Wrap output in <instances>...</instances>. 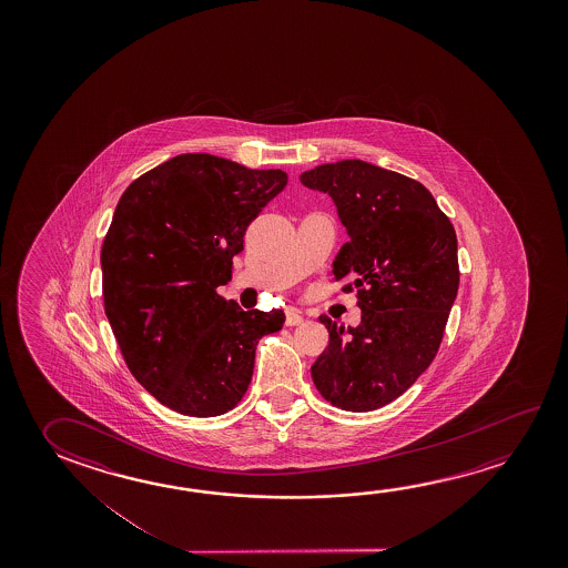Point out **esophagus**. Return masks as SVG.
Instances as JSON below:
<instances>
[{
    "label": "esophagus",
    "instance_id": "1",
    "mask_svg": "<svg viewBox=\"0 0 568 568\" xmlns=\"http://www.w3.org/2000/svg\"><path fill=\"white\" fill-rule=\"evenodd\" d=\"M303 323V315L298 313L297 308H287L285 311V325L297 326Z\"/></svg>",
    "mask_w": 568,
    "mask_h": 568
}]
</instances>
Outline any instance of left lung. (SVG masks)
I'll list each match as a JSON object with an SVG mask.
<instances>
[{"instance_id": "obj_1", "label": "left lung", "mask_w": 568, "mask_h": 568, "mask_svg": "<svg viewBox=\"0 0 568 568\" xmlns=\"http://www.w3.org/2000/svg\"><path fill=\"white\" fill-rule=\"evenodd\" d=\"M301 182L335 202L348 242L333 275L363 311L348 331L318 316L328 346L311 376L336 408H382L436 358L459 287L456 230L418 180L363 160L321 164Z\"/></svg>"}]
</instances>
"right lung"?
Wrapping results in <instances>:
<instances>
[{"label":"right lung","instance_id":"add662e5","mask_svg":"<svg viewBox=\"0 0 568 568\" xmlns=\"http://www.w3.org/2000/svg\"><path fill=\"white\" fill-rule=\"evenodd\" d=\"M283 170L180 154L124 190L104 235V313L132 376L170 409L212 418L252 382L255 346L283 311H242L217 295Z\"/></svg>","mask_w":568,"mask_h":568}]
</instances>
